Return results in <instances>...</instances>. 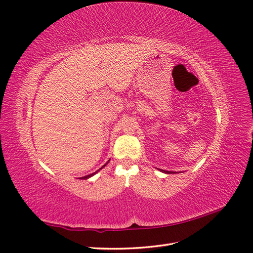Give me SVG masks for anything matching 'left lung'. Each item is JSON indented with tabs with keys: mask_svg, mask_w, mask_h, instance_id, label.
I'll use <instances>...</instances> for the list:
<instances>
[{
	"mask_svg": "<svg viewBox=\"0 0 253 253\" xmlns=\"http://www.w3.org/2000/svg\"><path fill=\"white\" fill-rule=\"evenodd\" d=\"M162 172H165V173H167V174H174L175 172H171V171H165V170H160Z\"/></svg>",
	"mask_w": 253,
	"mask_h": 253,
	"instance_id": "1",
	"label": "left lung"
}]
</instances>
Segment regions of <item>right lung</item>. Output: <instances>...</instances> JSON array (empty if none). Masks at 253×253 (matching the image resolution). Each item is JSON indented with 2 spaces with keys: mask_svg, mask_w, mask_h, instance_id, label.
Masks as SVG:
<instances>
[{
  "mask_svg": "<svg viewBox=\"0 0 253 253\" xmlns=\"http://www.w3.org/2000/svg\"><path fill=\"white\" fill-rule=\"evenodd\" d=\"M105 165H106V164H105ZM105 165H104L103 167H105ZM103 167H102V168H103ZM102 168H101V169H102ZM95 173H96V172H95ZM95 173H91V174H89V175H86V176H83V177H81V178H82V179H86V178L90 177V176H93V175H94Z\"/></svg>",
  "mask_w": 253,
  "mask_h": 253,
  "instance_id": "right-lung-1",
  "label": "right lung"
}]
</instances>
